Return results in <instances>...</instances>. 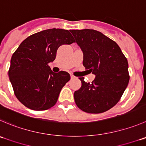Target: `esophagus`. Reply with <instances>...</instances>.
<instances>
[{"label":"esophagus","mask_w":146,"mask_h":146,"mask_svg":"<svg viewBox=\"0 0 146 146\" xmlns=\"http://www.w3.org/2000/svg\"><path fill=\"white\" fill-rule=\"evenodd\" d=\"M70 78H76V77H75L73 75H70Z\"/></svg>","instance_id":"esophagus-1"}]
</instances>
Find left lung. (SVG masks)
Wrapping results in <instances>:
<instances>
[{"label": "left lung", "mask_w": 146, "mask_h": 146, "mask_svg": "<svg viewBox=\"0 0 146 146\" xmlns=\"http://www.w3.org/2000/svg\"><path fill=\"white\" fill-rule=\"evenodd\" d=\"M70 32L83 53V66L96 75L92 83L80 78L82 86L74 93L76 104L89 113L106 112L118 103L128 84L127 58L115 41L99 31Z\"/></svg>", "instance_id": "obj_1"}]
</instances>
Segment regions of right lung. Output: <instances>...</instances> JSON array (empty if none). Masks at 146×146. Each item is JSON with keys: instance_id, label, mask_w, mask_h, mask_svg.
I'll list each match as a JSON object with an SVG mask.
<instances>
[{"instance_id": "add662e5", "label": "right lung", "mask_w": 146, "mask_h": 146, "mask_svg": "<svg viewBox=\"0 0 146 146\" xmlns=\"http://www.w3.org/2000/svg\"><path fill=\"white\" fill-rule=\"evenodd\" d=\"M75 40L68 30L52 28L28 36L13 54L8 70L18 100L34 111H44L57 102L62 88L70 79L66 71L53 73L48 66L63 44Z\"/></svg>"}]
</instances>
